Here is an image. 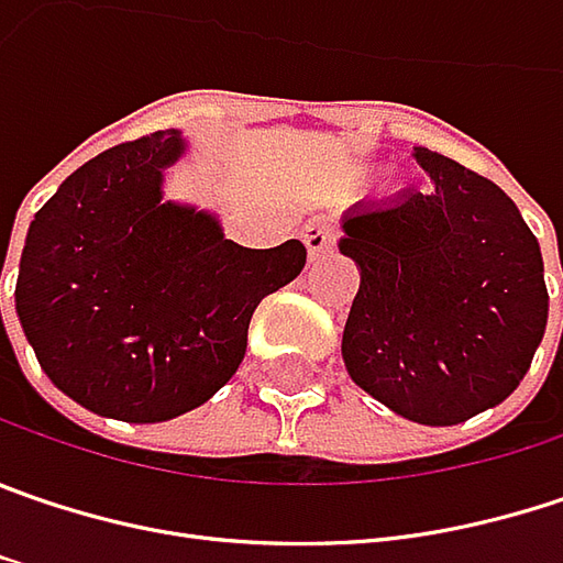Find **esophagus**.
<instances>
[{"label": "esophagus", "mask_w": 563, "mask_h": 563, "mask_svg": "<svg viewBox=\"0 0 563 563\" xmlns=\"http://www.w3.org/2000/svg\"><path fill=\"white\" fill-rule=\"evenodd\" d=\"M302 242H306V251H309V261H321L334 249V229L328 222L312 219V222L302 225Z\"/></svg>", "instance_id": "esophagus-1"}]
</instances>
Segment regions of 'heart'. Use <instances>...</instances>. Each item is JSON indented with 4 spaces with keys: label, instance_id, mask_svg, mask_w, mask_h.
I'll list each match as a JSON object with an SVG mask.
<instances>
[{
    "label": "heart",
    "instance_id": "obj_1",
    "mask_svg": "<svg viewBox=\"0 0 563 563\" xmlns=\"http://www.w3.org/2000/svg\"><path fill=\"white\" fill-rule=\"evenodd\" d=\"M356 178H366V172H360V175H356Z\"/></svg>",
    "mask_w": 563,
    "mask_h": 563
}]
</instances>
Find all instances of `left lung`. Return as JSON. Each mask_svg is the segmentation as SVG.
I'll list each match as a JSON object with an SVG mask.
<instances>
[{"mask_svg":"<svg viewBox=\"0 0 563 563\" xmlns=\"http://www.w3.org/2000/svg\"><path fill=\"white\" fill-rule=\"evenodd\" d=\"M413 158L427 194L341 216L338 249L360 267L341 353L388 411L452 427L507 401L529 373L548 324L545 264L497 184L440 152Z\"/></svg>","mask_w":563,"mask_h":563,"instance_id":"1","label":"left lung"}]
</instances>
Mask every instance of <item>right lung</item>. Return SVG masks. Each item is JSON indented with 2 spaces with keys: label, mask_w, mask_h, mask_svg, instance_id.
Masks as SVG:
<instances>
[{
  "label": "right lung",
  "mask_w": 563,
  "mask_h": 563,
  "mask_svg": "<svg viewBox=\"0 0 563 563\" xmlns=\"http://www.w3.org/2000/svg\"><path fill=\"white\" fill-rule=\"evenodd\" d=\"M184 155L181 130L120 143L27 225L18 321L47 379L98 417L162 423L210 401L245 356L257 302L306 267L299 239L242 249L216 213L165 200Z\"/></svg>",
  "instance_id": "add662e5"
}]
</instances>
